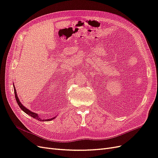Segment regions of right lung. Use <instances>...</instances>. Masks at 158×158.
<instances>
[{"label":"right lung","instance_id":"obj_1","mask_svg":"<svg viewBox=\"0 0 158 158\" xmlns=\"http://www.w3.org/2000/svg\"><path fill=\"white\" fill-rule=\"evenodd\" d=\"M13 85H14V94H15V98H16V102H17V103H18V104L19 107H20V109L22 110V111H24V112H25L26 114H29L30 116L32 117L33 118H35V119H37L38 121H44V120H41V118H40V117H39V116H38V114H36L35 113H33V112H32V111H30L29 109H27L26 107H25L24 106H23V105L21 103V102H20V99H19V98H18V95L16 94V89H15V87H14V85L13 84ZM55 117H53V118H51L47 119V120H45V121H51V120H52V119H54Z\"/></svg>","mask_w":158,"mask_h":158}]
</instances>
